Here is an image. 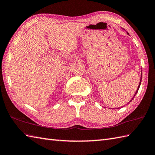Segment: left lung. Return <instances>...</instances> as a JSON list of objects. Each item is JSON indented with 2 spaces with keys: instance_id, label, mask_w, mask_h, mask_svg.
Listing matches in <instances>:
<instances>
[{
  "instance_id": "obj_1",
  "label": "left lung",
  "mask_w": 155,
  "mask_h": 155,
  "mask_svg": "<svg viewBox=\"0 0 155 155\" xmlns=\"http://www.w3.org/2000/svg\"><path fill=\"white\" fill-rule=\"evenodd\" d=\"M141 80H142V74H141V75H140V82H139V86H138V88H137V91H136V93H135V95H134V97H135V95L137 94V92H138V90H139V87H140V83H141ZM134 97H133V99ZM132 99H131V100H132ZM131 100H130V101H131Z\"/></svg>"
}]
</instances>
